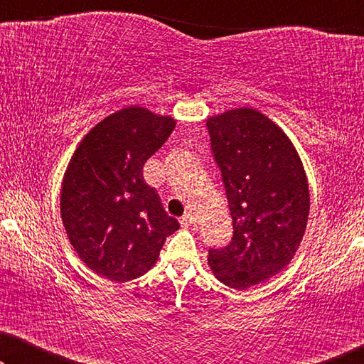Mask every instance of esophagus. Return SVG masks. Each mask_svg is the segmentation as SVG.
Masks as SVG:
<instances>
[{"label": "esophagus", "mask_w": 364, "mask_h": 364, "mask_svg": "<svg viewBox=\"0 0 364 364\" xmlns=\"http://www.w3.org/2000/svg\"><path fill=\"white\" fill-rule=\"evenodd\" d=\"M196 223V217L192 215V213H186V215L181 217V225L182 227H191Z\"/></svg>", "instance_id": "1"}]
</instances>
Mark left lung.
<instances>
[{
  "instance_id": "obj_1",
  "label": "left lung",
  "mask_w": 364,
  "mask_h": 364,
  "mask_svg": "<svg viewBox=\"0 0 364 364\" xmlns=\"http://www.w3.org/2000/svg\"><path fill=\"white\" fill-rule=\"evenodd\" d=\"M233 222L232 242L208 250L227 287L247 290L282 272L305 233L310 192L287 134L262 112L233 109L207 121Z\"/></svg>"
}]
</instances>
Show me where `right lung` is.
Instances as JSON below:
<instances>
[{
    "label": "right lung",
    "instance_id": "1",
    "mask_svg": "<svg viewBox=\"0 0 364 364\" xmlns=\"http://www.w3.org/2000/svg\"><path fill=\"white\" fill-rule=\"evenodd\" d=\"M176 121L134 106L87 132L61 187V218L77 255L97 275L129 282L151 270L178 222L164 210L142 168Z\"/></svg>",
    "mask_w": 364,
    "mask_h": 364
}]
</instances>
